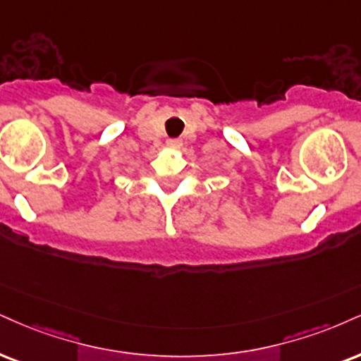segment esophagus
<instances>
[{
    "mask_svg": "<svg viewBox=\"0 0 361 361\" xmlns=\"http://www.w3.org/2000/svg\"><path fill=\"white\" fill-rule=\"evenodd\" d=\"M166 145L169 147H180L181 146V139H168Z\"/></svg>",
    "mask_w": 361,
    "mask_h": 361,
    "instance_id": "34e87169",
    "label": "esophagus"
}]
</instances>
